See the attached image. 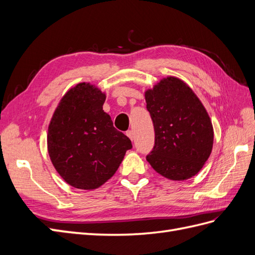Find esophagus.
<instances>
[{
  "mask_svg": "<svg viewBox=\"0 0 255 255\" xmlns=\"http://www.w3.org/2000/svg\"><path fill=\"white\" fill-rule=\"evenodd\" d=\"M127 136L129 138V139L130 140H132L133 141V139H134V132H133V130H128V132H127Z\"/></svg>",
  "mask_w": 255,
  "mask_h": 255,
  "instance_id": "34e87169",
  "label": "esophagus"
}]
</instances>
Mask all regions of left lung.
<instances>
[{"instance_id":"1","label":"left lung","mask_w":255,"mask_h":255,"mask_svg":"<svg viewBox=\"0 0 255 255\" xmlns=\"http://www.w3.org/2000/svg\"><path fill=\"white\" fill-rule=\"evenodd\" d=\"M155 132L146 155L152 168L172 181L196 175L210 157L214 142L212 121L186 83L168 76L144 92Z\"/></svg>"}]
</instances>
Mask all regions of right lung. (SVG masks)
<instances>
[{
	"label": "right lung",
	"mask_w": 255,
	"mask_h": 255,
	"mask_svg": "<svg viewBox=\"0 0 255 255\" xmlns=\"http://www.w3.org/2000/svg\"><path fill=\"white\" fill-rule=\"evenodd\" d=\"M105 94L89 83L67 91L53 114L48 151L53 166L71 186L96 189L117 171L129 138L113 126L103 111Z\"/></svg>",
	"instance_id": "obj_1"
}]
</instances>
